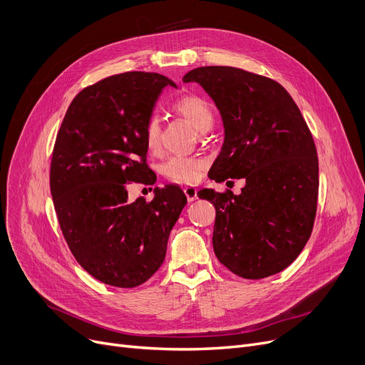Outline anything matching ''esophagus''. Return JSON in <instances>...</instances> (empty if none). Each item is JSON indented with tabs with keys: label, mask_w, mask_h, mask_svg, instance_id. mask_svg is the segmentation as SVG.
<instances>
[{
	"label": "esophagus",
	"mask_w": 365,
	"mask_h": 365,
	"mask_svg": "<svg viewBox=\"0 0 365 365\" xmlns=\"http://www.w3.org/2000/svg\"><path fill=\"white\" fill-rule=\"evenodd\" d=\"M183 192H185V195H186V198H187L189 202H192V201H195V200L198 198V197H197L198 189L194 187V186H186V187L183 189Z\"/></svg>",
	"instance_id": "obj_1"
}]
</instances>
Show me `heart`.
I'll use <instances>...</instances> for the list:
<instances>
[{
  "label": "heart",
  "mask_w": 365,
  "mask_h": 365,
  "mask_svg": "<svg viewBox=\"0 0 365 365\" xmlns=\"http://www.w3.org/2000/svg\"><path fill=\"white\" fill-rule=\"evenodd\" d=\"M175 109L185 117L198 131H205L213 125V112L208 103L198 96H185L175 103ZM145 142L149 149H155L160 143V121L157 117H150L145 127ZM205 163L200 158L173 157L164 164V176L178 183H194L198 180Z\"/></svg>",
  "instance_id": "obj_1"
}]
</instances>
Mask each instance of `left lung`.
Listing matches in <instances>:
<instances>
[{
	"label": "left lung",
	"instance_id": "1",
	"mask_svg": "<svg viewBox=\"0 0 365 365\" xmlns=\"http://www.w3.org/2000/svg\"><path fill=\"white\" fill-rule=\"evenodd\" d=\"M198 83L216 103L225 140L210 179H245L241 194L200 190L216 208L219 262L247 279L284 271L308 242L317 215L318 157L308 124L281 84L232 66H201Z\"/></svg>",
	"mask_w": 365,
	"mask_h": 365
}]
</instances>
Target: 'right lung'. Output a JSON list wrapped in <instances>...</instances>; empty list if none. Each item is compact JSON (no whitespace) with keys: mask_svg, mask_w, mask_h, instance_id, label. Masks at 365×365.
<instances>
[{"mask_svg":"<svg viewBox=\"0 0 365 365\" xmlns=\"http://www.w3.org/2000/svg\"><path fill=\"white\" fill-rule=\"evenodd\" d=\"M153 72H124L86 87L57 133L50 189L73 257L108 285L133 289L163 264L167 241L186 204L179 186L128 200V182L152 179L145 127L163 88Z\"/></svg>","mask_w":365,"mask_h":365,"instance_id":"1","label":"right lung"}]
</instances>
